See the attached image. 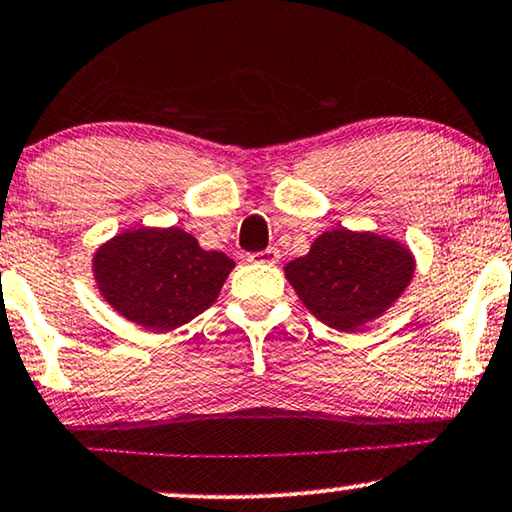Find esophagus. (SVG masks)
<instances>
[{"mask_svg": "<svg viewBox=\"0 0 512 512\" xmlns=\"http://www.w3.org/2000/svg\"><path fill=\"white\" fill-rule=\"evenodd\" d=\"M277 258H280V251H277L275 247H268V249H263V251H256V254H249L247 261L272 265V263H277Z\"/></svg>", "mask_w": 512, "mask_h": 512, "instance_id": "1", "label": "esophagus"}]
</instances>
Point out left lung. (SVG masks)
Wrapping results in <instances>:
<instances>
[{
    "mask_svg": "<svg viewBox=\"0 0 512 512\" xmlns=\"http://www.w3.org/2000/svg\"><path fill=\"white\" fill-rule=\"evenodd\" d=\"M284 275L317 320L338 331H357L381 317L414 275V256L400 242L336 228L310 251L287 263Z\"/></svg>",
    "mask_w": 512,
    "mask_h": 512,
    "instance_id": "8db88e82",
    "label": "left lung"
}]
</instances>
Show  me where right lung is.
<instances>
[{
	"label": "right lung",
	"mask_w": 512,
	"mask_h": 512,
	"mask_svg": "<svg viewBox=\"0 0 512 512\" xmlns=\"http://www.w3.org/2000/svg\"><path fill=\"white\" fill-rule=\"evenodd\" d=\"M232 268V258L204 251L181 228L126 230L94 256L105 301L150 331H171L204 313Z\"/></svg>",
	"instance_id": "obj_1"
}]
</instances>
